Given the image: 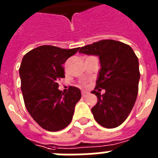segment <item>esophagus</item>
<instances>
[{"instance_id":"1","label":"esophagus","mask_w":158,"mask_h":158,"mask_svg":"<svg viewBox=\"0 0 158 158\" xmlns=\"http://www.w3.org/2000/svg\"><path fill=\"white\" fill-rule=\"evenodd\" d=\"M81 94H82V97H83V98H85V97L88 96V94H89V93H88V92L83 91L81 93Z\"/></svg>"}]
</instances>
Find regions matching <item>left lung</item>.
I'll return each mask as SVG.
<instances>
[{
    "label": "left lung",
    "mask_w": 158,
    "mask_h": 158,
    "mask_svg": "<svg viewBox=\"0 0 158 158\" xmlns=\"http://www.w3.org/2000/svg\"><path fill=\"white\" fill-rule=\"evenodd\" d=\"M79 52L100 59L101 69L92 91L98 98L91 109L94 119L105 128L117 127L126 120L137 98L140 78L137 56L129 45L111 39L82 47ZM101 88L106 91L102 95Z\"/></svg>",
    "instance_id": "1"
}]
</instances>
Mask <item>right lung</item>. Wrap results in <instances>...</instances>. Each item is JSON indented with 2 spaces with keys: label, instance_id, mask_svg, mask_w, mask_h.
I'll return each instance as SVG.
<instances>
[{
  "label": "right lung",
  "instance_id": "add662e5",
  "mask_svg": "<svg viewBox=\"0 0 158 158\" xmlns=\"http://www.w3.org/2000/svg\"><path fill=\"white\" fill-rule=\"evenodd\" d=\"M79 50L43 45L26 53L22 60L19 75L24 105L44 130L59 131L71 122L81 93L70 86L64 94L58 89V81L64 78L62 64Z\"/></svg>",
  "mask_w": 158,
  "mask_h": 158
}]
</instances>
